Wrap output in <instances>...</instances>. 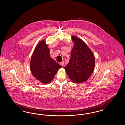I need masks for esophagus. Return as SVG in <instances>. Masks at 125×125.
<instances>
[{
    "mask_svg": "<svg viewBox=\"0 0 125 125\" xmlns=\"http://www.w3.org/2000/svg\"><path fill=\"white\" fill-rule=\"evenodd\" d=\"M64 63H65L64 61H62L60 63V64L61 65V66H63V65H64Z\"/></svg>",
    "mask_w": 125,
    "mask_h": 125,
    "instance_id": "1",
    "label": "esophagus"
}]
</instances>
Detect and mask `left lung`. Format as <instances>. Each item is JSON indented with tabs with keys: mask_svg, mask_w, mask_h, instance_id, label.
<instances>
[{
	"mask_svg": "<svg viewBox=\"0 0 125 125\" xmlns=\"http://www.w3.org/2000/svg\"><path fill=\"white\" fill-rule=\"evenodd\" d=\"M74 42L69 63L64 69L72 82L80 84L90 77L95 67V57L83 40L72 35Z\"/></svg>",
	"mask_w": 125,
	"mask_h": 125,
	"instance_id": "obj_1",
	"label": "left lung"
}]
</instances>
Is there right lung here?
Returning a JSON list of instances; mask_svg holds the SVG:
<instances>
[{"label":"right lung","mask_w":125,"mask_h":125,"mask_svg":"<svg viewBox=\"0 0 125 125\" xmlns=\"http://www.w3.org/2000/svg\"><path fill=\"white\" fill-rule=\"evenodd\" d=\"M30 70L33 76L43 84L53 80L61 66L50 56V49L45 40L40 41L35 47L30 62Z\"/></svg>","instance_id":"add662e5"}]
</instances>
